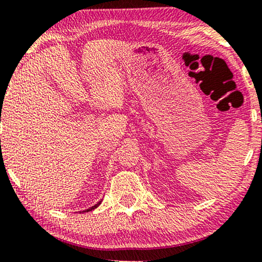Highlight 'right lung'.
Instances as JSON below:
<instances>
[{
    "mask_svg": "<svg viewBox=\"0 0 262 262\" xmlns=\"http://www.w3.org/2000/svg\"><path fill=\"white\" fill-rule=\"evenodd\" d=\"M101 202H102V200H100V202H98V203H96V204H95V205H93L92 207H89V209H87V210L80 211V212L82 213V212H89V211H93V210H94V209H96V207H98V206L100 205V204H101Z\"/></svg>",
    "mask_w": 262,
    "mask_h": 262,
    "instance_id": "add662e5",
    "label": "right lung"
}]
</instances>
